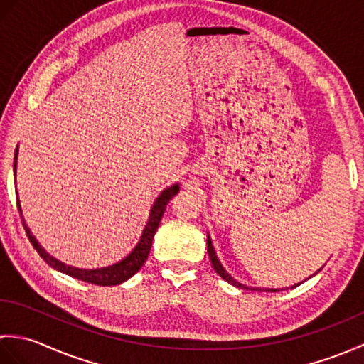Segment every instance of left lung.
Segmentation results:
<instances>
[{
	"label": "left lung",
	"mask_w": 364,
	"mask_h": 364,
	"mask_svg": "<svg viewBox=\"0 0 364 364\" xmlns=\"http://www.w3.org/2000/svg\"><path fill=\"white\" fill-rule=\"evenodd\" d=\"M206 244H208V255H210V259H211V264H213V267H214V270L215 272H218L223 280L225 282H228L230 284H233V286H236V288H241V289H250V291H264V292H277V291H280V289H274V288H253V286H247V284H242V283H239L237 280H235L233 277H231L225 269H223V266H222V262L219 261V258H218V253H215V250H214V245H213V241H211V237H210V235H208V239H206ZM322 269V267H321ZM321 269L318 270V272H321ZM318 272H314V275L318 274ZM313 275H310L308 278H311ZM306 278V280H308ZM304 283V282H301ZM300 283H297V284H294L292 288H296V286H299Z\"/></svg>",
	"instance_id": "1"
}]
</instances>
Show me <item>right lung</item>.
I'll list each match as a JSON object with an SVG mask.
<instances>
[{
  "mask_svg": "<svg viewBox=\"0 0 364 364\" xmlns=\"http://www.w3.org/2000/svg\"><path fill=\"white\" fill-rule=\"evenodd\" d=\"M17 159H18V145H17V149H15V154H14V176L15 178H17ZM15 184H17V180H15ZM178 191H180V184L175 183V184H172V186H168L162 191L158 196V198L154 200L151 205V210H150L149 220H146V225L142 230L141 239H139V242L136 244L134 249L131 250L125 258L117 261V262H114V264H111V266L98 267V269H81V267L68 266V264H65V262L51 257V255L46 252L41 244H38L36 236L33 235V231H31V228L26 225L25 218H23V211H21V205H20L17 192H15V196H17L18 211H20L23 227H25V230H26L29 241L34 245V249L43 258L46 264L65 275L78 278V280H81V282H87V283L98 284V286H115V284H120L123 282L129 280V278L134 274H137L139 270H141V267L144 266V262L146 261V258H149L153 237L159 227L162 215H164L166 206L170 200H172L178 194Z\"/></svg>",
  "mask_w": 364,
  "mask_h": 364,
  "instance_id": "obj_1",
  "label": "right lung"
}]
</instances>
